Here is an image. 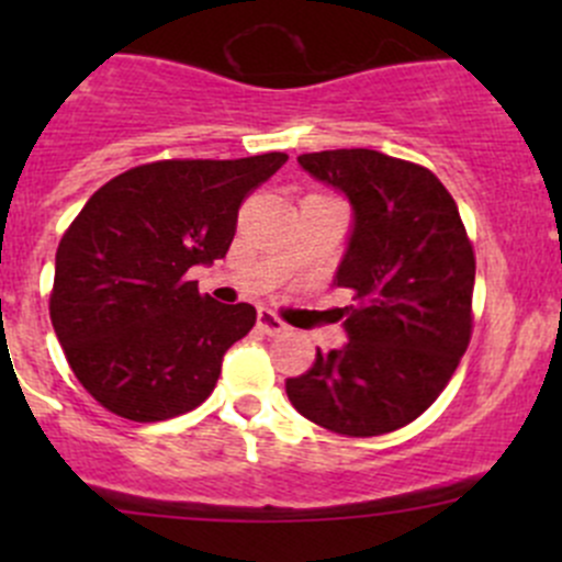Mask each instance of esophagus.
<instances>
[{
    "label": "esophagus",
    "instance_id": "34e87169",
    "mask_svg": "<svg viewBox=\"0 0 562 562\" xmlns=\"http://www.w3.org/2000/svg\"><path fill=\"white\" fill-rule=\"evenodd\" d=\"M258 328L263 334H269V337H274V334L288 331V323L280 321L271 310H258Z\"/></svg>",
    "mask_w": 562,
    "mask_h": 562
}]
</instances>
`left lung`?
Segmentation results:
<instances>
[{
	"label": "left lung",
	"mask_w": 562,
	"mask_h": 562,
	"mask_svg": "<svg viewBox=\"0 0 562 562\" xmlns=\"http://www.w3.org/2000/svg\"><path fill=\"white\" fill-rule=\"evenodd\" d=\"M304 171L353 203V236L337 285L348 345L317 350L304 375L288 378L304 418L375 438L416 422L449 386L473 334L475 252L459 209L429 168L375 149L299 157Z\"/></svg>",
	"instance_id": "obj_1"
}]
</instances>
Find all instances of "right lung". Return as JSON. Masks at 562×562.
Masks as SVG:
<instances>
[{"mask_svg": "<svg viewBox=\"0 0 562 562\" xmlns=\"http://www.w3.org/2000/svg\"><path fill=\"white\" fill-rule=\"evenodd\" d=\"M285 151L157 160L113 176L56 249L48 310L78 383L116 416L166 422L217 386L252 304H217L187 271L225 258L236 217Z\"/></svg>", "mask_w": 562, "mask_h": 562, "instance_id": "add662e5", "label": "right lung"}]
</instances>
